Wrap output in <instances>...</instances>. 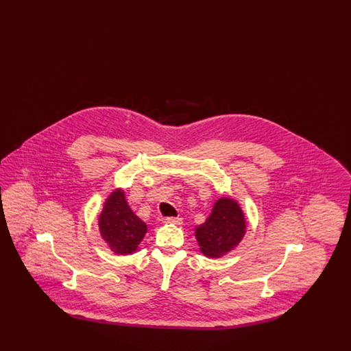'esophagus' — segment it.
Returning <instances> with one entry per match:
<instances>
[{"mask_svg":"<svg viewBox=\"0 0 351 351\" xmlns=\"http://www.w3.org/2000/svg\"><path fill=\"white\" fill-rule=\"evenodd\" d=\"M165 222H167V223H173V225H182V222H183V218L168 217L165 219Z\"/></svg>","mask_w":351,"mask_h":351,"instance_id":"obj_1","label":"esophagus"}]
</instances>
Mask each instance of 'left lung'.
I'll return each instance as SVG.
<instances>
[{
	"label": "left lung",
	"mask_w": 351,
	"mask_h": 351,
	"mask_svg": "<svg viewBox=\"0 0 351 351\" xmlns=\"http://www.w3.org/2000/svg\"><path fill=\"white\" fill-rule=\"evenodd\" d=\"M246 233L245 213L232 197H219L209 217L195 228L200 251L212 259H218L234 250Z\"/></svg>",
	"instance_id": "obj_1"
}]
</instances>
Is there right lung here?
I'll list each match as a JSON object with an SVG mask.
<instances>
[{
    "mask_svg": "<svg viewBox=\"0 0 351 351\" xmlns=\"http://www.w3.org/2000/svg\"><path fill=\"white\" fill-rule=\"evenodd\" d=\"M101 238L116 255L138 250L147 233V225L129 206L122 188H116L104 202L99 216Z\"/></svg>",
    "mask_w": 351,
    "mask_h": 351,
    "instance_id": "right-lung-1",
    "label": "right lung"
}]
</instances>
